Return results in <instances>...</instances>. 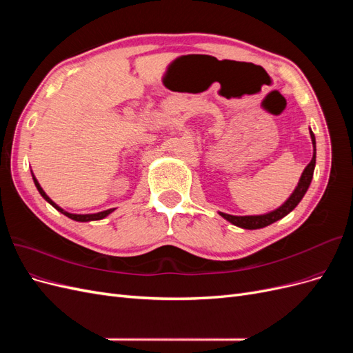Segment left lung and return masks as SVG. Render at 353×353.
Masks as SVG:
<instances>
[{
	"mask_svg": "<svg viewBox=\"0 0 353 353\" xmlns=\"http://www.w3.org/2000/svg\"><path fill=\"white\" fill-rule=\"evenodd\" d=\"M309 134H311L312 147H314L312 160L303 169L301 179H299V183H297L293 193L290 194V197H288L280 208H276L272 212L263 213V215L236 216V215H228V213H223V212H219V215L223 219H227L228 222H231L232 225L244 228V230H259V228H263V227H268V225H271V223H274L279 219L284 218L285 215H288V213H290L299 205V203H301V200L306 194V191H307L309 185H311V181H312V176H314V169H315V163H316V143H315V135L311 131V128H309Z\"/></svg>",
	"mask_w": 353,
	"mask_h": 353,
	"instance_id": "1",
	"label": "left lung"
}]
</instances>
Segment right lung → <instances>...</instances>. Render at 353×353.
I'll use <instances>...</instances> for the list:
<instances>
[{
	"label": "right lung",
	"mask_w": 353,
	"mask_h": 353,
	"mask_svg": "<svg viewBox=\"0 0 353 353\" xmlns=\"http://www.w3.org/2000/svg\"><path fill=\"white\" fill-rule=\"evenodd\" d=\"M32 178H34V183H35V187H37V190L39 191V194L44 197L50 205L54 208V209H57L59 212H61L63 215H66L68 218H70V219H73V221H78V222H90V221H100V219H103V218H105V216H109L110 213L114 210V209H108V210H103V212H99V213H87V215H77V213H69V212H66L65 209H61L59 205H56L54 201H52L47 194H46V191L42 190V187L39 185V183H38V179L35 178V175L32 174Z\"/></svg>",
	"instance_id": "1"
}]
</instances>
